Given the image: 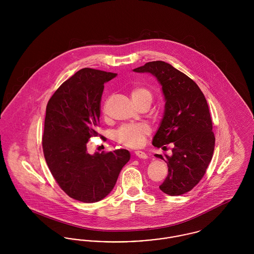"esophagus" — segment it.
I'll return each instance as SVG.
<instances>
[{
	"label": "esophagus",
	"mask_w": 254,
	"mask_h": 254,
	"mask_svg": "<svg viewBox=\"0 0 254 254\" xmlns=\"http://www.w3.org/2000/svg\"><path fill=\"white\" fill-rule=\"evenodd\" d=\"M135 156L137 157H139V158H141V159H146V158H148V156H147V154L146 153H144V152H142V151H135Z\"/></svg>",
	"instance_id": "esophagus-1"
}]
</instances>
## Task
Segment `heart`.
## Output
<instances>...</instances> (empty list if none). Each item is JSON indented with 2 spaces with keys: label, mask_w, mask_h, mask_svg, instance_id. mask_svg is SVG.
<instances>
[{
  "label": "heart",
  "mask_w": 254,
  "mask_h": 254,
  "mask_svg": "<svg viewBox=\"0 0 254 254\" xmlns=\"http://www.w3.org/2000/svg\"><path fill=\"white\" fill-rule=\"evenodd\" d=\"M130 98L133 103L137 104L143 100L152 101V93L149 89L143 86H133L129 92ZM151 132V128L146 124H135L123 126L116 133V139L121 144L129 147H141L145 141V138Z\"/></svg>",
  "instance_id": "obj_1"
}]
</instances>
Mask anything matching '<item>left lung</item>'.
<instances>
[{
    "label": "left lung",
    "instance_id": "1",
    "mask_svg": "<svg viewBox=\"0 0 254 254\" xmlns=\"http://www.w3.org/2000/svg\"><path fill=\"white\" fill-rule=\"evenodd\" d=\"M151 73L161 86L164 112L153 145L164 148L172 143V156H161L168 166V175L159 186L168 195L191 190L206 173L215 149V135L207 100L193 80L170 64L155 61L133 69Z\"/></svg>",
    "mask_w": 254,
    "mask_h": 254
}]
</instances>
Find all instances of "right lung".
I'll return each mask as SVG.
<instances>
[{"label": "right lung", "instance_id": "right-lung-1", "mask_svg": "<svg viewBox=\"0 0 254 254\" xmlns=\"http://www.w3.org/2000/svg\"><path fill=\"white\" fill-rule=\"evenodd\" d=\"M117 73L85 67L64 81L46 106L42 148L60 188L75 200L95 203L114 189L127 150L90 155L87 143L98 135L104 84Z\"/></svg>", "mask_w": 254, "mask_h": 254}]
</instances>
